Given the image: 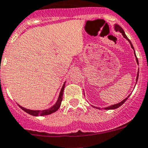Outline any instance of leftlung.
<instances>
[{"label": "left lung", "mask_w": 148, "mask_h": 148, "mask_svg": "<svg viewBox=\"0 0 148 148\" xmlns=\"http://www.w3.org/2000/svg\"><path fill=\"white\" fill-rule=\"evenodd\" d=\"M114 29H115L116 31H119V32H121V34H122V35L124 36V38H126V39H127V40H128V42H130V45H131V47H132V48L133 49H134V47H133V45H132V44L131 41H130V40L128 39V38H127V35H126L125 32H124V29H123L121 28V27H120L119 25H118V24H116L115 25H114ZM134 56H135V57H136V61H137V64H139V63H138V59H137V56H136L135 51H134ZM138 77H139V71H138V72H137V78H136V82H137V80H138ZM130 95H129L128 97H126V98L124 99V100H123L122 101L120 102V103H117V104H115V105H112V106H108V107H106V108H104V109H106V110H111V109H116V108H118L119 107H120V106H121V105H123V104H124V103H125V101H126V100H127V99H128V97H130ZM96 108H97V107H96ZM98 109H99V108H98Z\"/></svg>", "instance_id": "obj_1"}]
</instances>
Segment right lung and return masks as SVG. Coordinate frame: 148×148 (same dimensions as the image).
Returning a JSON list of instances; mask_svg holds the SVG:
<instances>
[{
    "label": "right lung",
    "mask_w": 148,
    "mask_h": 148,
    "mask_svg": "<svg viewBox=\"0 0 148 148\" xmlns=\"http://www.w3.org/2000/svg\"><path fill=\"white\" fill-rule=\"evenodd\" d=\"M65 83L66 82H64V85H63L62 88H61V92H60V94L59 96H58V98L57 100L56 103L53 105V106H51V108L48 109H45V110H29V109H27L25 108L22 107V106H19L20 108L22 109L24 111L27 112V114H30L32 116H45V115H50V114H53V113L56 112L57 110L60 108L61 104V101H62V99H63V93H64V88H65Z\"/></svg>",
    "instance_id": "add662e5"
}]
</instances>
